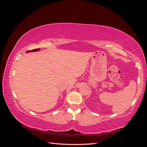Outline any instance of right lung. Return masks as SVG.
Instances as JSON below:
<instances>
[{
    "label": "right lung",
    "instance_id": "1",
    "mask_svg": "<svg viewBox=\"0 0 147 147\" xmlns=\"http://www.w3.org/2000/svg\"><path fill=\"white\" fill-rule=\"evenodd\" d=\"M40 50V48H37V49H34V50H29V51H27L26 52L28 53V52H32V51H38Z\"/></svg>",
    "mask_w": 147,
    "mask_h": 147
}]
</instances>
